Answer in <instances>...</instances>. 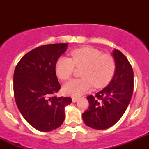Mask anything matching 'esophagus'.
<instances>
[{
    "label": "esophagus",
    "mask_w": 149,
    "mask_h": 149,
    "mask_svg": "<svg viewBox=\"0 0 149 149\" xmlns=\"http://www.w3.org/2000/svg\"><path fill=\"white\" fill-rule=\"evenodd\" d=\"M77 98H74V97H73V98H72V102L75 103V102H77Z\"/></svg>",
    "instance_id": "34e87169"
}]
</instances>
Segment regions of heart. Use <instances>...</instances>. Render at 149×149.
<instances>
[{
	"instance_id": "heart-1",
	"label": "heart",
	"mask_w": 149,
	"mask_h": 149,
	"mask_svg": "<svg viewBox=\"0 0 149 149\" xmlns=\"http://www.w3.org/2000/svg\"><path fill=\"white\" fill-rule=\"evenodd\" d=\"M71 58L61 56L56 61L55 71L62 81L72 77L75 66H84L83 78L74 79L63 87L67 95L79 97L94 86L104 87L110 83L116 71V62L110 54H102L93 47H83L71 51Z\"/></svg>"
}]
</instances>
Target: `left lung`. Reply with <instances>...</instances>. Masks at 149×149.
I'll return each instance as SVG.
<instances>
[{
	"instance_id": "8db88e82",
	"label": "left lung",
	"mask_w": 149,
	"mask_h": 149,
	"mask_svg": "<svg viewBox=\"0 0 149 149\" xmlns=\"http://www.w3.org/2000/svg\"><path fill=\"white\" fill-rule=\"evenodd\" d=\"M112 55L116 62L113 77L95 95L88 96L89 107L82 115L84 123L97 130L109 128L121 119L134 90V72L129 61L119 50H114Z\"/></svg>"
}]
</instances>
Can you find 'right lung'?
Masks as SVG:
<instances>
[{"label": "right lung", "instance_id": "right-lung-1", "mask_svg": "<svg viewBox=\"0 0 149 149\" xmlns=\"http://www.w3.org/2000/svg\"><path fill=\"white\" fill-rule=\"evenodd\" d=\"M67 43L39 46L18 62L13 76L14 96L25 120L38 131H51L61 126L69 97H56L60 84L56 75V61Z\"/></svg>", "mask_w": 149, "mask_h": 149}]
</instances>
